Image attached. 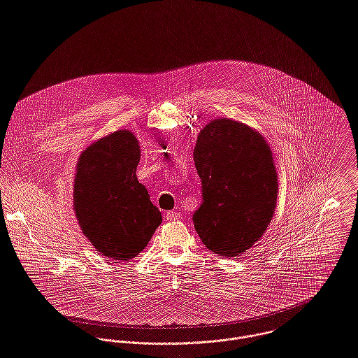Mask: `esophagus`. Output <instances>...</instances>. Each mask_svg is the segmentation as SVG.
Here are the masks:
<instances>
[{"label": "esophagus", "instance_id": "esophagus-1", "mask_svg": "<svg viewBox=\"0 0 358 358\" xmlns=\"http://www.w3.org/2000/svg\"><path fill=\"white\" fill-rule=\"evenodd\" d=\"M179 218H180V214L176 213V211H168V213H165V220H166V221H176V220H179Z\"/></svg>", "mask_w": 358, "mask_h": 358}]
</instances>
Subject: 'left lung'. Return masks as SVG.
<instances>
[{
	"mask_svg": "<svg viewBox=\"0 0 358 358\" xmlns=\"http://www.w3.org/2000/svg\"><path fill=\"white\" fill-rule=\"evenodd\" d=\"M193 157L203 190L194 228L208 250L238 257L261 238L276 208L271 147L255 129L221 118L200 130Z\"/></svg>",
	"mask_w": 358,
	"mask_h": 358,
	"instance_id": "8db88e82",
	"label": "left lung"
}]
</instances>
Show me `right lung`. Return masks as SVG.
<instances>
[{"label": "right lung", "instance_id": "obj_1", "mask_svg": "<svg viewBox=\"0 0 358 358\" xmlns=\"http://www.w3.org/2000/svg\"><path fill=\"white\" fill-rule=\"evenodd\" d=\"M140 145L134 134L117 130L89 145L79 157L73 208L82 232L108 258H134L162 222L136 168Z\"/></svg>", "mask_w": 358, "mask_h": 358}]
</instances>
